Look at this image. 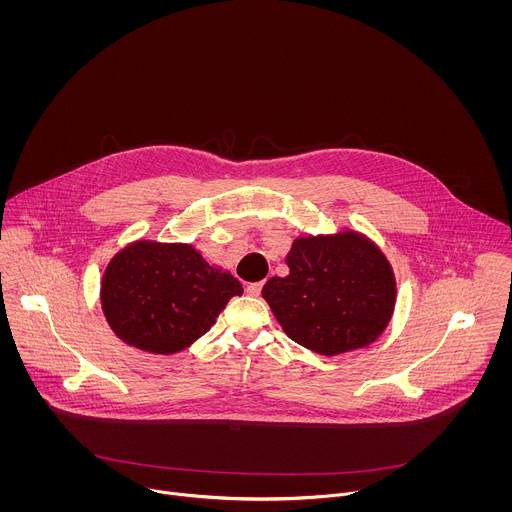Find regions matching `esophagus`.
I'll return each instance as SVG.
<instances>
[{
	"label": "esophagus",
	"mask_w": 512,
	"mask_h": 512,
	"mask_svg": "<svg viewBox=\"0 0 512 512\" xmlns=\"http://www.w3.org/2000/svg\"><path fill=\"white\" fill-rule=\"evenodd\" d=\"M262 288H264V282H254V284H248L246 292H248V295H252V297H258L262 293Z\"/></svg>",
	"instance_id": "1"
}]
</instances>
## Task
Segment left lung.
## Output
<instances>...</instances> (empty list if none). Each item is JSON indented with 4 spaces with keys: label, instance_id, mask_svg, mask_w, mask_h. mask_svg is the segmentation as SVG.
Masks as SVG:
<instances>
[{
    "label": "left lung",
    "instance_id": "8db88e82",
    "mask_svg": "<svg viewBox=\"0 0 512 512\" xmlns=\"http://www.w3.org/2000/svg\"><path fill=\"white\" fill-rule=\"evenodd\" d=\"M290 274L262 290L284 333L297 345L335 357L365 349L388 327L396 278L384 252L363 232L297 236Z\"/></svg>",
    "mask_w": 512,
    "mask_h": 512
}]
</instances>
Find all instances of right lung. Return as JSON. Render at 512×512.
Returning a JSON list of instances; mask_svg holds the SVG:
<instances>
[{
    "instance_id": "right-lung-1",
    "label": "right lung",
    "mask_w": 512,
    "mask_h": 512,
    "mask_svg": "<svg viewBox=\"0 0 512 512\" xmlns=\"http://www.w3.org/2000/svg\"><path fill=\"white\" fill-rule=\"evenodd\" d=\"M242 284L185 242L134 240L108 262L100 303L126 345L153 355L191 347L215 323Z\"/></svg>"
}]
</instances>
